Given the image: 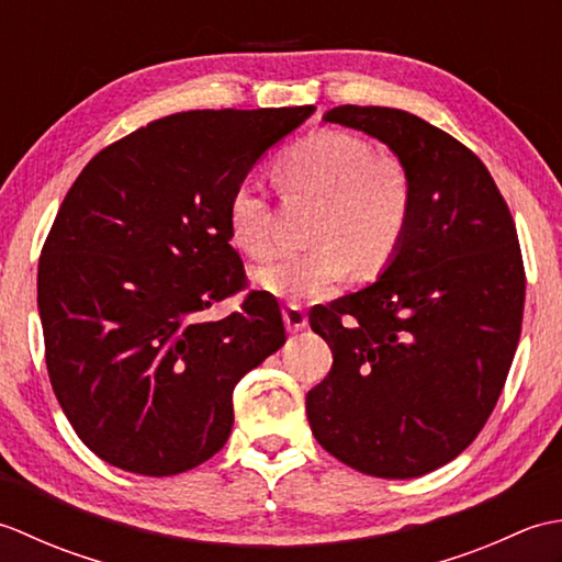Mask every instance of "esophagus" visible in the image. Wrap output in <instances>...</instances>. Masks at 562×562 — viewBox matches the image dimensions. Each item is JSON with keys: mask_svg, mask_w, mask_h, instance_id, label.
<instances>
[{"mask_svg": "<svg viewBox=\"0 0 562 562\" xmlns=\"http://www.w3.org/2000/svg\"><path fill=\"white\" fill-rule=\"evenodd\" d=\"M282 316H284V324H288L290 333H300V330H304L306 324H308L306 312H304L302 306H296V304H288V306H284V308H282Z\"/></svg>", "mask_w": 562, "mask_h": 562, "instance_id": "34e87169", "label": "esophagus"}]
</instances>
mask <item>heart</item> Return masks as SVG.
<instances>
[{
  "label": "heart",
  "instance_id": "1",
  "mask_svg": "<svg viewBox=\"0 0 562 562\" xmlns=\"http://www.w3.org/2000/svg\"><path fill=\"white\" fill-rule=\"evenodd\" d=\"M290 190L321 198L312 246L260 266L254 280L282 300L302 302L330 294L355 266L362 272L386 266L411 222L413 188L403 166L374 157L362 137L318 133L294 145L280 161ZM232 241L250 258L272 254L270 202L256 183L244 181L229 200Z\"/></svg>",
  "mask_w": 562,
  "mask_h": 562
}]
</instances>
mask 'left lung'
I'll return each instance as SVG.
<instances>
[{"instance_id":"left-lung-1","label":"left lung","mask_w":562,"mask_h":562,"mask_svg":"<svg viewBox=\"0 0 562 562\" xmlns=\"http://www.w3.org/2000/svg\"><path fill=\"white\" fill-rule=\"evenodd\" d=\"M324 121L384 142L413 210L376 282L308 314L333 352L308 425L355 471L417 479L457 459L503 393L527 290L517 229L491 171L445 130L381 105Z\"/></svg>"}]
</instances>
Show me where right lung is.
Returning a JSON list of instances; mask_svg holds the SVG:
<instances>
[{
    "instance_id": "1",
    "label": "right lung",
    "mask_w": 562,
    "mask_h": 562,
    "mask_svg": "<svg viewBox=\"0 0 562 562\" xmlns=\"http://www.w3.org/2000/svg\"><path fill=\"white\" fill-rule=\"evenodd\" d=\"M316 109L188 111L99 151L59 205L38 262L55 396L115 469L176 475L212 459L234 386L284 345L280 306L244 288L229 200L270 147Z\"/></svg>"
}]
</instances>
